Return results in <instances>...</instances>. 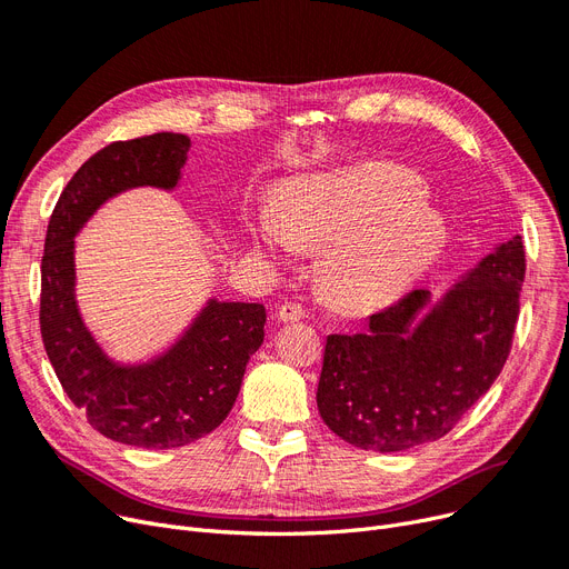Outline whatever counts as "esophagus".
Returning a JSON list of instances; mask_svg holds the SVG:
<instances>
[{
  "mask_svg": "<svg viewBox=\"0 0 569 569\" xmlns=\"http://www.w3.org/2000/svg\"><path fill=\"white\" fill-rule=\"evenodd\" d=\"M303 317H306V308L301 303H293V301L282 303L280 310H278V319L280 321H299Z\"/></svg>",
  "mask_w": 569,
  "mask_h": 569,
  "instance_id": "34e87169",
  "label": "esophagus"
}]
</instances>
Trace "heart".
<instances>
[{"mask_svg": "<svg viewBox=\"0 0 569 569\" xmlns=\"http://www.w3.org/2000/svg\"><path fill=\"white\" fill-rule=\"evenodd\" d=\"M254 242L273 257L291 252L293 242L329 246L323 287L345 306H372L408 289L440 254L445 222L426 203L421 178L370 167L293 182Z\"/></svg>", "mask_w": 569, "mask_h": 569, "instance_id": "b5f03b06", "label": "heart"}]
</instances>
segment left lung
Listing matches in <instances>:
<instances>
[{"instance_id":"left-lung-1","label":"left lung","mask_w":569,"mask_h":569,"mask_svg":"<svg viewBox=\"0 0 569 569\" xmlns=\"http://www.w3.org/2000/svg\"><path fill=\"white\" fill-rule=\"evenodd\" d=\"M523 278L526 250L513 236L426 316L430 293L415 289L375 312L363 333L329 336L317 387L323 423L382 453L445 438L509 357Z\"/></svg>"}]
</instances>
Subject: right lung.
I'll return each mask as SVG.
<instances>
[{"label":"right lung","mask_w":569,"mask_h":569,"mask_svg":"<svg viewBox=\"0 0 569 569\" xmlns=\"http://www.w3.org/2000/svg\"><path fill=\"white\" fill-rule=\"evenodd\" d=\"M187 150L189 139L171 131L101 148L62 189L41 259V338L64 393L103 438L143 449L182 447L218 428L263 342L261 303L210 301L167 355L143 366H118L78 315L73 236L122 189L176 187Z\"/></svg>","instance_id":"right-lung-1"}]
</instances>
